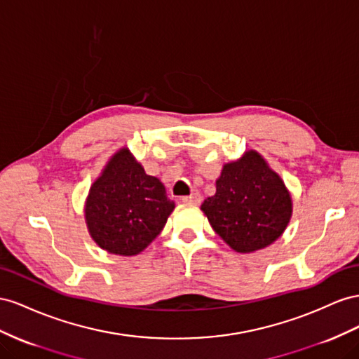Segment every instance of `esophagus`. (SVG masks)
<instances>
[{
    "label": "esophagus",
    "mask_w": 359,
    "mask_h": 359,
    "mask_svg": "<svg viewBox=\"0 0 359 359\" xmlns=\"http://www.w3.org/2000/svg\"><path fill=\"white\" fill-rule=\"evenodd\" d=\"M183 203H189V204H200L201 203V194L200 192H194L191 196L182 197Z\"/></svg>",
    "instance_id": "34e87169"
}]
</instances>
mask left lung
Returning <instances> with one entry per match:
<instances>
[{"label":"left lung","instance_id":"1","mask_svg":"<svg viewBox=\"0 0 359 359\" xmlns=\"http://www.w3.org/2000/svg\"><path fill=\"white\" fill-rule=\"evenodd\" d=\"M201 210L234 251L252 252L281 236L292 215V198L278 174L250 150L224 165L217 192L204 200Z\"/></svg>","mask_w":359,"mask_h":359}]
</instances>
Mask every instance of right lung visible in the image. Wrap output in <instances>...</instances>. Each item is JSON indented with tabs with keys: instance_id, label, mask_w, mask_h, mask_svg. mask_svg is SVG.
I'll return each mask as SVG.
<instances>
[{
	"instance_id": "add662e5",
	"label": "right lung",
	"mask_w": 359,
	"mask_h": 359,
	"mask_svg": "<svg viewBox=\"0 0 359 359\" xmlns=\"http://www.w3.org/2000/svg\"><path fill=\"white\" fill-rule=\"evenodd\" d=\"M172 209L174 201L159 179L146 174L129 150L121 149L91 187L86 219L102 250L135 255L155 241Z\"/></svg>"
}]
</instances>
